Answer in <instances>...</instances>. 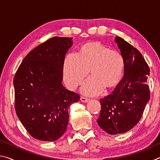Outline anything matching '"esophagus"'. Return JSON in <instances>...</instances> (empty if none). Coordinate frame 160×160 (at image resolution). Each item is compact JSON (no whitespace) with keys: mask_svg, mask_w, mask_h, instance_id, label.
<instances>
[{"mask_svg":"<svg viewBox=\"0 0 160 160\" xmlns=\"http://www.w3.org/2000/svg\"><path fill=\"white\" fill-rule=\"evenodd\" d=\"M80 101L82 102L87 103V102H90V99H88V98H85V97H81V98H80Z\"/></svg>","mask_w":160,"mask_h":160,"instance_id":"esophagus-1","label":"esophagus"}]
</instances>
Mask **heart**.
Segmentation results:
<instances>
[{"label":"heart","instance_id":"obj_1","mask_svg":"<svg viewBox=\"0 0 160 160\" xmlns=\"http://www.w3.org/2000/svg\"><path fill=\"white\" fill-rule=\"evenodd\" d=\"M123 58L120 53L111 50L98 42L87 43L80 47L78 56L70 53L65 58L63 67V81L67 88L74 90L88 76H92L83 84L82 93L95 96L105 88H116L122 78Z\"/></svg>","mask_w":160,"mask_h":160}]
</instances>
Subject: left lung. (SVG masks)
<instances>
[{"mask_svg": "<svg viewBox=\"0 0 160 160\" xmlns=\"http://www.w3.org/2000/svg\"><path fill=\"white\" fill-rule=\"evenodd\" d=\"M124 61V75L112 93L100 99L97 123L111 135L123 133L139 122L150 99V68L141 53L122 38L116 37Z\"/></svg>", "mask_w": 160, "mask_h": 160, "instance_id": "left-lung-1", "label": "left lung"}]
</instances>
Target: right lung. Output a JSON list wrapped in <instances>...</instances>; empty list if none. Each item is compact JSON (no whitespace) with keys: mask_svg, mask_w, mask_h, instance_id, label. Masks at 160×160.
Wrapping results in <instances>:
<instances>
[{"mask_svg":"<svg viewBox=\"0 0 160 160\" xmlns=\"http://www.w3.org/2000/svg\"><path fill=\"white\" fill-rule=\"evenodd\" d=\"M72 38H51L30 51L19 66L13 84L18 118L30 135L43 141L62 136L68 108L80 96L62 85L65 56Z\"/></svg>","mask_w":160,"mask_h":160,"instance_id":"right-lung-1","label":"right lung"}]
</instances>
